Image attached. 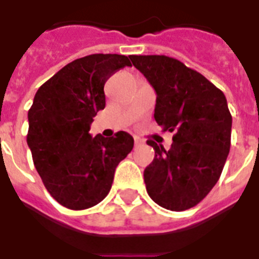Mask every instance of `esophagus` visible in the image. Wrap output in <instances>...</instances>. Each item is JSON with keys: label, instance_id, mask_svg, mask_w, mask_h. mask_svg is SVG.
Segmentation results:
<instances>
[{"label": "esophagus", "instance_id": "1", "mask_svg": "<svg viewBox=\"0 0 259 259\" xmlns=\"http://www.w3.org/2000/svg\"><path fill=\"white\" fill-rule=\"evenodd\" d=\"M141 144H142V141H141V140H140V138H137V137L134 138V145L138 146V145H141Z\"/></svg>", "mask_w": 259, "mask_h": 259}]
</instances>
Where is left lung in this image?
Returning a JSON list of instances; mask_svg holds the SVG:
<instances>
[{
  "instance_id": "left-lung-1",
  "label": "left lung",
  "mask_w": 259,
  "mask_h": 259,
  "mask_svg": "<svg viewBox=\"0 0 259 259\" xmlns=\"http://www.w3.org/2000/svg\"><path fill=\"white\" fill-rule=\"evenodd\" d=\"M129 58L157 94L156 122L175 133L169 150L146 141L154 149L144 170L148 195L170 211L192 208L217 184L229 156L233 118L225 94L177 59Z\"/></svg>"
}]
</instances>
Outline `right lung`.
<instances>
[{
	"instance_id": "obj_1",
	"label": "right lung",
	"mask_w": 259,
	"mask_h": 259,
	"mask_svg": "<svg viewBox=\"0 0 259 259\" xmlns=\"http://www.w3.org/2000/svg\"><path fill=\"white\" fill-rule=\"evenodd\" d=\"M126 66L125 55L94 54L68 63L34 95L28 111L26 142L47 191L70 209H86L110 192L115 168L134 145L133 137H93V118L106 106L107 79Z\"/></svg>"
}]
</instances>
